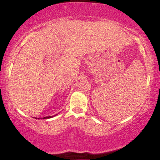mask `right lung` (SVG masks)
<instances>
[{
    "mask_svg": "<svg viewBox=\"0 0 160 160\" xmlns=\"http://www.w3.org/2000/svg\"><path fill=\"white\" fill-rule=\"evenodd\" d=\"M54 116H56V115H54ZM54 116H49V117H43V119H49V118H52V117H54Z\"/></svg>",
    "mask_w": 160,
    "mask_h": 160,
    "instance_id": "right-lung-1",
    "label": "right lung"
}]
</instances>
